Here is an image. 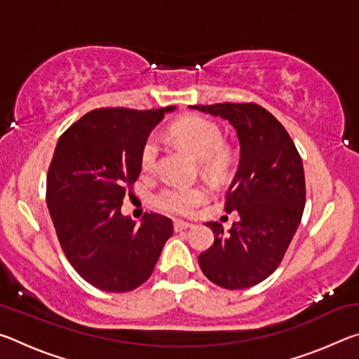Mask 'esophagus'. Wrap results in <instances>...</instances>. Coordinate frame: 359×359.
Wrapping results in <instances>:
<instances>
[{"label": "esophagus", "mask_w": 359, "mask_h": 359, "mask_svg": "<svg viewBox=\"0 0 359 359\" xmlns=\"http://www.w3.org/2000/svg\"><path fill=\"white\" fill-rule=\"evenodd\" d=\"M193 226H194V224L188 223V222H182V220L174 222V231H177V233H180V231H185V229H190Z\"/></svg>", "instance_id": "34e87169"}]
</instances>
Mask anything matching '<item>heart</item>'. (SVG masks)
<instances>
[{"instance_id":"heart-1","label":"heart","mask_w":359,"mask_h":359,"mask_svg":"<svg viewBox=\"0 0 359 359\" xmlns=\"http://www.w3.org/2000/svg\"><path fill=\"white\" fill-rule=\"evenodd\" d=\"M171 137L184 145L187 150L201 161L212 160V168L223 169L226 165V154L222 150L223 135L218 126L208 118L187 117L177 121L171 128ZM160 155V147L155 137H149L144 144L141 163L145 171H154ZM209 196L205 187H182L171 185L161 190L156 196V203L169 214L190 215Z\"/></svg>"}]
</instances>
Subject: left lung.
<instances>
[{
	"label": "left lung",
	"instance_id": "left-lung-1",
	"mask_svg": "<svg viewBox=\"0 0 359 359\" xmlns=\"http://www.w3.org/2000/svg\"><path fill=\"white\" fill-rule=\"evenodd\" d=\"M191 109L228 120L241 145L224 205L228 214L238 212L239 222L229 231L217 222L205 223L215 241L199 255V266L218 287L250 288L277 269L299 226L306 205L302 160L280 121L258 104Z\"/></svg>",
	"mask_w": 359,
	"mask_h": 359
}]
</instances>
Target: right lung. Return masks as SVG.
Returning a JSON list of instances; mask_svg holds the SVG:
<instances>
[{
    "label": "right lung",
    "instance_id": "add662e5",
    "mask_svg": "<svg viewBox=\"0 0 359 359\" xmlns=\"http://www.w3.org/2000/svg\"><path fill=\"white\" fill-rule=\"evenodd\" d=\"M175 107L155 111L95 109L58 139L47 174V208L66 258L83 280L126 293L154 272L172 222L121 214L126 193L142 169L150 133Z\"/></svg>",
    "mask_w": 359,
    "mask_h": 359
}]
</instances>
